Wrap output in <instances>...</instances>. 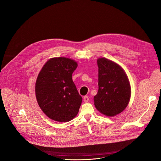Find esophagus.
Here are the masks:
<instances>
[{"mask_svg": "<svg viewBox=\"0 0 161 161\" xmlns=\"http://www.w3.org/2000/svg\"><path fill=\"white\" fill-rule=\"evenodd\" d=\"M88 100H89V99H88V96H85V97H83V101H84L85 103H87V102L88 101Z\"/></svg>", "mask_w": 161, "mask_h": 161, "instance_id": "obj_1", "label": "esophagus"}]
</instances>
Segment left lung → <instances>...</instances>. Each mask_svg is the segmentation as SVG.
Segmentation results:
<instances>
[{"instance_id": "8db88e82", "label": "left lung", "mask_w": 161, "mask_h": 161, "mask_svg": "<svg viewBox=\"0 0 161 161\" xmlns=\"http://www.w3.org/2000/svg\"><path fill=\"white\" fill-rule=\"evenodd\" d=\"M99 90L94 97L96 108L108 117L122 112L130 98V85L123 69L106 58L97 60Z\"/></svg>"}]
</instances>
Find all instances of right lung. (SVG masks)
<instances>
[{
    "mask_svg": "<svg viewBox=\"0 0 161 161\" xmlns=\"http://www.w3.org/2000/svg\"><path fill=\"white\" fill-rule=\"evenodd\" d=\"M78 66L65 57L50 58L39 72L36 83V96L40 108L50 119L66 122L79 111L82 97L72 75Z\"/></svg>",
    "mask_w": 161,
    "mask_h": 161,
    "instance_id": "obj_1",
    "label": "right lung"
}]
</instances>
